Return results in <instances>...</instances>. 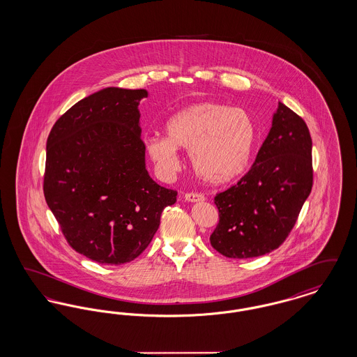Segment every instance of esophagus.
Listing matches in <instances>:
<instances>
[{
    "mask_svg": "<svg viewBox=\"0 0 357 357\" xmlns=\"http://www.w3.org/2000/svg\"><path fill=\"white\" fill-rule=\"evenodd\" d=\"M185 199L187 202H191V204L204 202V194H199V192H187V194H185Z\"/></svg>",
    "mask_w": 357,
    "mask_h": 357,
    "instance_id": "34e87169",
    "label": "esophagus"
}]
</instances>
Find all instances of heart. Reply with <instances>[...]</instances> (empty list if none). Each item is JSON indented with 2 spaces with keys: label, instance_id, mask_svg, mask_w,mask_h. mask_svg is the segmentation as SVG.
Instances as JSON below:
<instances>
[{
  "label": "heart",
  "instance_id": "heart-1",
  "mask_svg": "<svg viewBox=\"0 0 357 357\" xmlns=\"http://www.w3.org/2000/svg\"><path fill=\"white\" fill-rule=\"evenodd\" d=\"M166 135L147 136L146 150L156 169L170 175L179 166L178 149L188 150L190 163L208 185H226L249 166L257 142L252 115L222 102H204L175 114L166 124Z\"/></svg>",
  "mask_w": 357,
  "mask_h": 357
}]
</instances>
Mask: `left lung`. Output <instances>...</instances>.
Returning a JSON list of instances; mask_svg holds the SVG:
<instances>
[{"label": "left lung", "mask_w": 357, "mask_h": 357, "mask_svg": "<svg viewBox=\"0 0 357 357\" xmlns=\"http://www.w3.org/2000/svg\"><path fill=\"white\" fill-rule=\"evenodd\" d=\"M312 186L307 126L280 102L252 169L214 198L220 222L210 236L211 246L229 258L271 253L288 237Z\"/></svg>", "instance_id": "8db88e82"}]
</instances>
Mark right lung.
Returning <instances> with one entry per match:
<instances>
[{
	"instance_id": "1",
	"label": "right lung",
	"mask_w": 357,
	"mask_h": 357,
	"mask_svg": "<svg viewBox=\"0 0 357 357\" xmlns=\"http://www.w3.org/2000/svg\"><path fill=\"white\" fill-rule=\"evenodd\" d=\"M147 96L104 88L72 105L47 140L45 201L69 246L104 265L142 255L176 202L146 170L137 105Z\"/></svg>"
}]
</instances>
